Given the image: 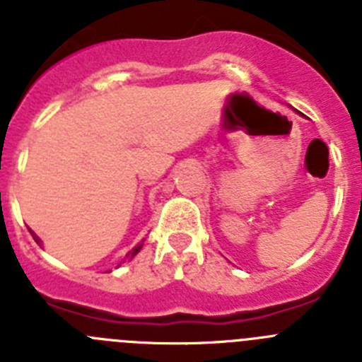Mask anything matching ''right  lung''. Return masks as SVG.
<instances>
[{"instance_id": "1", "label": "right lung", "mask_w": 362, "mask_h": 362, "mask_svg": "<svg viewBox=\"0 0 362 362\" xmlns=\"http://www.w3.org/2000/svg\"><path fill=\"white\" fill-rule=\"evenodd\" d=\"M30 233H32V238H34V241H36V243H40V238H37L36 233H34V232H30ZM141 246H143V243H141V245H137V246H136V248H134V250H132V252H129V255H127V257H134V255H136V254H137V252L141 250Z\"/></svg>"}]
</instances>
